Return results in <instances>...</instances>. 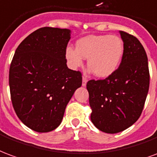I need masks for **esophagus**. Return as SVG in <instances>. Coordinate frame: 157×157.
Wrapping results in <instances>:
<instances>
[{"mask_svg":"<svg viewBox=\"0 0 157 157\" xmlns=\"http://www.w3.org/2000/svg\"><path fill=\"white\" fill-rule=\"evenodd\" d=\"M87 82H88V78H87L86 77H84V76H83V82H82V85H83V86H86Z\"/></svg>","mask_w":157,"mask_h":157,"instance_id":"esophagus-1","label":"esophagus"}]
</instances>
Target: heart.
<instances>
[{"label":"heart","mask_w":157,"mask_h":157,"mask_svg":"<svg viewBox=\"0 0 157 157\" xmlns=\"http://www.w3.org/2000/svg\"><path fill=\"white\" fill-rule=\"evenodd\" d=\"M124 42L117 36H90L78 41L76 49L68 47L66 58L73 68L83 65V58H88L87 66L99 78L111 75L121 61Z\"/></svg>","instance_id":"heart-1"}]
</instances>
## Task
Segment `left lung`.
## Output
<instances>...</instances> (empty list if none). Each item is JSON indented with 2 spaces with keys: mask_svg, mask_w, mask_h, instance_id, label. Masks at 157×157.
Listing matches in <instances>:
<instances>
[{
  "mask_svg": "<svg viewBox=\"0 0 157 157\" xmlns=\"http://www.w3.org/2000/svg\"><path fill=\"white\" fill-rule=\"evenodd\" d=\"M124 53L117 69L105 79L87 83L92 109L91 121L109 134L123 131L142 113L150 85L148 59L136 36L120 31Z\"/></svg>",
  "mask_w": 157,
  "mask_h": 157,
  "instance_id": "left-lung-1",
  "label": "left lung"
}]
</instances>
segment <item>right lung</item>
<instances>
[{"mask_svg":"<svg viewBox=\"0 0 157 157\" xmlns=\"http://www.w3.org/2000/svg\"><path fill=\"white\" fill-rule=\"evenodd\" d=\"M70 30L45 27L21 42L9 70L12 106L21 121L36 132L61 124L67 103L82 85L80 71L67 67Z\"/></svg>","mask_w":157,"mask_h":157,"instance_id":"add662e5","label":"right lung"}]
</instances>
